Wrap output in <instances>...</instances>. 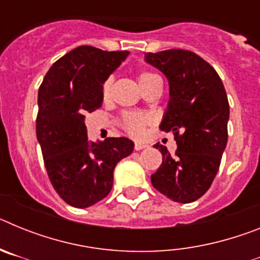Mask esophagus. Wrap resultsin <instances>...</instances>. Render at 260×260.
<instances>
[{"label": "esophagus", "instance_id": "esophagus-1", "mask_svg": "<svg viewBox=\"0 0 260 260\" xmlns=\"http://www.w3.org/2000/svg\"><path fill=\"white\" fill-rule=\"evenodd\" d=\"M147 147H148V146H147V144L138 143V142H137V143H135V146H134V148L137 151H141V150H144V148H147Z\"/></svg>", "mask_w": 260, "mask_h": 260}]
</instances>
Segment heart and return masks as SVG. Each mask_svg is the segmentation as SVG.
Returning a JSON list of instances; mask_svg holds the SVG:
<instances>
[{
	"label": "heart",
	"mask_w": 260,
	"mask_h": 260,
	"mask_svg": "<svg viewBox=\"0 0 260 260\" xmlns=\"http://www.w3.org/2000/svg\"><path fill=\"white\" fill-rule=\"evenodd\" d=\"M155 77H157V75L152 74V73H148V71H143V73L138 75V83H139V86H143L144 83H147L148 80ZM110 89H112V78H108L104 83H103L102 89L103 98L105 100L109 98ZM150 117L139 113H127L123 116V126H125L126 132L128 134L134 135V137H141L143 134L147 123H150Z\"/></svg>",
	"instance_id": "heart-1"
}]
</instances>
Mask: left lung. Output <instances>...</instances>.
Listing matches in <instances>:
<instances>
[{
  "mask_svg": "<svg viewBox=\"0 0 260 260\" xmlns=\"http://www.w3.org/2000/svg\"><path fill=\"white\" fill-rule=\"evenodd\" d=\"M169 83V103L160 128L173 133L176 156L156 143L162 162L151 176L153 187L178 203L206 194L219 171L228 142L229 103L215 69L194 52L168 49L146 53Z\"/></svg>",
  "mask_w": 260,
  "mask_h": 260,
  "instance_id": "left-lung-1",
  "label": "left lung"
}]
</instances>
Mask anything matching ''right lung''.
<instances>
[{
  "mask_svg": "<svg viewBox=\"0 0 260 260\" xmlns=\"http://www.w3.org/2000/svg\"><path fill=\"white\" fill-rule=\"evenodd\" d=\"M127 56L82 45L54 62L39 88L36 137L53 187L73 207L104 199L117 162L134 150L123 137L89 142L84 125V116L102 107L103 83Z\"/></svg>",
  "mask_w": 260,
  "mask_h": 260,
  "instance_id": "obj_1",
  "label": "right lung"
}]
</instances>
